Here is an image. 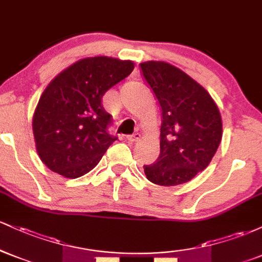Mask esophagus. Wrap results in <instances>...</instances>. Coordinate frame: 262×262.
<instances>
[{
    "mask_svg": "<svg viewBox=\"0 0 262 262\" xmlns=\"http://www.w3.org/2000/svg\"><path fill=\"white\" fill-rule=\"evenodd\" d=\"M128 141H132V143H134V141H138L140 139V134L139 133H135L133 135H128L127 138H125Z\"/></svg>",
    "mask_w": 262,
    "mask_h": 262,
    "instance_id": "obj_1",
    "label": "esophagus"
}]
</instances>
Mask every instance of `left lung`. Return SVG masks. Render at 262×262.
<instances>
[{"mask_svg":"<svg viewBox=\"0 0 262 262\" xmlns=\"http://www.w3.org/2000/svg\"><path fill=\"white\" fill-rule=\"evenodd\" d=\"M141 71L162 111L160 155L144 166L146 179L160 186L188 182L206 169L223 134L219 108L202 85L165 61L141 62Z\"/></svg>","mask_w":262,"mask_h":262,"instance_id":"left-lung-1","label":"left lung"}]
</instances>
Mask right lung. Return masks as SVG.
Here are the masks:
<instances>
[{"label": "right lung", "instance_id": "add662e5", "mask_svg": "<svg viewBox=\"0 0 262 262\" xmlns=\"http://www.w3.org/2000/svg\"><path fill=\"white\" fill-rule=\"evenodd\" d=\"M132 60L85 58L56 75L33 114L35 149L45 166L77 179L100 162L117 138L108 134L112 116L102 97L133 71Z\"/></svg>", "mask_w": 262, "mask_h": 262}]
</instances>
